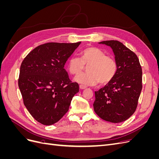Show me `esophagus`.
I'll return each instance as SVG.
<instances>
[{"instance_id":"1","label":"esophagus","mask_w":159,"mask_h":159,"mask_svg":"<svg viewBox=\"0 0 159 159\" xmlns=\"http://www.w3.org/2000/svg\"><path fill=\"white\" fill-rule=\"evenodd\" d=\"M80 89H85V88H87V86L85 85L81 84V85H80Z\"/></svg>"}]
</instances>
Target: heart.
<instances>
[{
	"instance_id": "obj_1",
	"label": "heart",
	"mask_w": 159,
	"mask_h": 159,
	"mask_svg": "<svg viewBox=\"0 0 159 159\" xmlns=\"http://www.w3.org/2000/svg\"><path fill=\"white\" fill-rule=\"evenodd\" d=\"M68 70L71 75L81 74L88 67L86 74L75 78L79 83L94 85L98 82L101 85L107 84L116 75L118 66L113 57L96 47H89L80 52V58L71 57L68 61Z\"/></svg>"
}]
</instances>
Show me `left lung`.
<instances>
[{"mask_svg":"<svg viewBox=\"0 0 159 159\" xmlns=\"http://www.w3.org/2000/svg\"><path fill=\"white\" fill-rule=\"evenodd\" d=\"M113 49L118 70L114 79L95 91L93 108L105 121L121 123L134 113L142 90V68L137 56L117 40L99 42Z\"/></svg>","mask_w":159,"mask_h":159,"instance_id":"obj_1","label":"left lung"}]
</instances>
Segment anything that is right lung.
I'll return each mask as SVG.
<instances>
[{
  "label": "right lung",
  "mask_w": 159,
  "mask_h": 159,
  "mask_svg": "<svg viewBox=\"0 0 159 159\" xmlns=\"http://www.w3.org/2000/svg\"><path fill=\"white\" fill-rule=\"evenodd\" d=\"M80 43H46L22 61L18 86L24 104L38 122L50 125L58 121L79 92L78 84L70 80L64 66Z\"/></svg>",
  "instance_id": "1"
}]
</instances>
